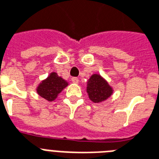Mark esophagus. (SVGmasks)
Returning <instances> with one entry per match:
<instances>
[{
    "label": "esophagus",
    "instance_id": "esophagus-1",
    "mask_svg": "<svg viewBox=\"0 0 159 159\" xmlns=\"http://www.w3.org/2000/svg\"><path fill=\"white\" fill-rule=\"evenodd\" d=\"M72 82L73 83H75V84H77L78 83V82H79V80H78V78L77 77H72Z\"/></svg>",
    "mask_w": 159,
    "mask_h": 159
}]
</instances>
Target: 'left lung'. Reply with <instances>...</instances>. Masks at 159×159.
<instances>
[{
	"mask_svg": "<svg viewBox=\"0 0 159 159\" xmlns=\"http://www.w3.org/2000/svg\"><path fill=\"white\" fill-rule=\"evenodd\" d=\"M86 92L89 99L99 104L108 100L113 95V87L100 74H93L86 82Z\"/></svg>",
	"mask_w": 159,
	"mask_h": 159,
	"instance_id": "left-lung-1",
	"label": "left lung"
}]
</instances>
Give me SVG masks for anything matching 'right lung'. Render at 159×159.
Returning <instances> with one entry per match:
<instances>
[{
    "mask_svg": "<svg viewBox=\"0 0 159 159\" xmlns=\"http://www.w3.org/2000/svg\"><path fill=\"white\" fill-rule=\"evenodd\" d=\"M68 82L66 80L59 77L55 72L50 73L46 79L42 80L37 87V93L48 101H53L58 97V95L65 87Z\"/></svg>",
    "mask_w": 159,
    "mask_h": 159,
    "instance_id": "obj_1",
    "label": "right lung"
}]
</instances>
